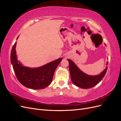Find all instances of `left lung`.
<instances>
[{"label":"left lung","instance_id":"obj_1","mask_svg":"<svg viewBox=\"0 0 121 121\" xmlns=\"http://www.w3.org/2000/svg\"><path fill=\"white\" fill-rule=\"evenodd\" d=\"M69 63V70L73 84L83 89L93 87L99 83L104 77L108 69L107 66L100 74L97 75H89L82 72L72 60L68 59ZM108 61L107 63L108 65Z\"/></svg>","mask_w":121,"mask_h":121}]
</instances>
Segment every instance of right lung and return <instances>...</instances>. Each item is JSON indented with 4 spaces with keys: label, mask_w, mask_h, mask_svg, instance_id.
Instances as JSON below:
<instances>
[{
    "label": "right lung",
    "mask_w": 121,
    "mask_h": 121,
    "mask_svg": "<svg viewBox=\"0 0 121 121\" xmlns=\"http://www.w3.org/2000/svg\"><path fill=\"white\" fill-rule=\"evenodd\" d=\"M19 36L17 37V39ZM17 42L14 44L10 53V61L19 81L25 87L32 89H44L52 83L55 71L63 60L62 58L51 61L41 67H25L17 60L16 53Z\"/></svg>",
    "instance_id": "right-lung-1"
}]
</instances>
